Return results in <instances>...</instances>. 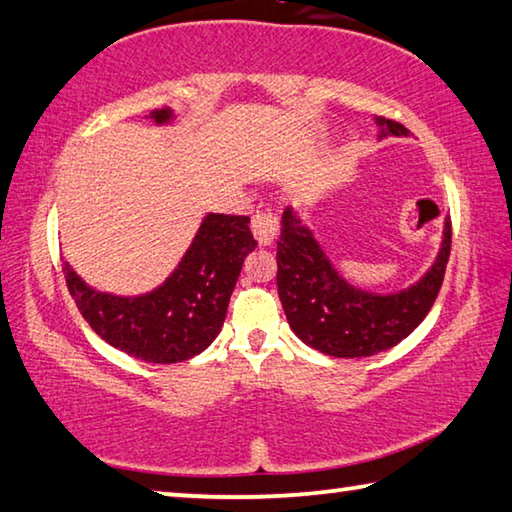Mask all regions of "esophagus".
Wrapping results in <instances>:
<instances>
[{
    "mask_svg": "<svg viewBox=\"0 0 512 512\" xmlns=\"http://www.w3.org/2000/svg\"><path fill=\"white\" fill-rule=\"evenodd\" d=\"M250 228H253V235L259 246H271L277 237V228H280V223H277V216L273 212L259 210L253 216V221H250Z\"/></svg>",
    "mask_w": 512,
    "mask_h": 512,
    "instance_id": "1",
    "label": "esophagus"
}]
</instances>
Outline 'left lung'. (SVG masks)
<instances>
[{"mask_svg": "<svg viewBox=\"0 0 512 512\" xmlns=\"http://www.w3.org/2000/svg\"><path fill=\"white\" fill-rule=\"evenodd\" d=\"M379 140L409 135L393 119L375 117ZM452 250V221H445L436 262L409 289L370 293L352 287L329 262L325 250L293 207L282 214L277 241V293L293 332L302 343L329 357H370L406 339L429 314Z\"/></svg>", "mask_w": 512, "mask_h": 512, "instance_id": "1", "label": "left lung"}]
</instances>
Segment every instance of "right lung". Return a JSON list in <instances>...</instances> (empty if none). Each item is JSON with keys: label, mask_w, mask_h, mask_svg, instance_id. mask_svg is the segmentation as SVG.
Wrapping results in <instances>:
<instances>
[{"label": "right lung", "mask_w": 512, "mask_h": 512, "mask_svg": "<svg viewBox=\"0 0 512 512\" xmlns=\"http://www.w3.org/2000/svg\"><path fill=\"white\" fill-rule=\"evenodd\" d=\"M149 117L169 124L173 112L162 108ZM248 223V216L207 214L173 273L142 296L92 289L65 262L67 289L81 316L112 348L149 363L187 361L221 332L241 266L257 246Z\"/></svg>", "instance_id": "add662e5"}]
</instances>
